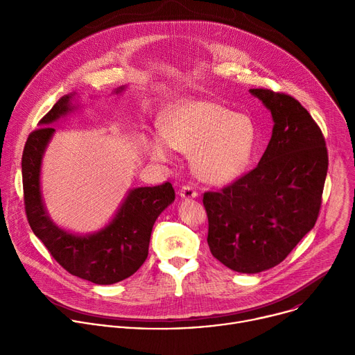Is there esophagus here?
I'll return each mask as SVG.
<instances>
[{
  "label": "esophagus",
  "mask_w": 355,
  "mask_h": 355,
  "mask_svg": "<svg viewBox=\"0 0 355 355\" xmlns=\"http://www.w3.org/2000/svg\"><path fill=\"white\" fill-rule=\"evenodd\" d=\"M180 195H181L182 198H185V199H188V198H196V196H198V191H196V188H195L193 185L187 184V185H182V187H181Z\"/></svg>",
  "instance_id": "1"
}]
</instances>
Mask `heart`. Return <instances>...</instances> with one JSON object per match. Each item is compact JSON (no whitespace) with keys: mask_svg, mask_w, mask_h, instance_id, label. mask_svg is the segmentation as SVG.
Segmentation results:
<instances>
[{"mask_svg":"<svg viewBox=\"0 0 355 355\" xmlns=\"http://www.w3.org/2000/svg\"><path fill=\"white\" fill-rule=\"evenodd\" d=\"M254 126L250 118L207 101H185L171 105L162 121V135L148 140V153L157 162L171 156V147L192 155V168L202 180L225 184L247 167Z\"/></svg>","mask_w":355,"mask_h":355,"instance_id":"1","label":"heart"}]
</instances>
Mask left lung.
<instances>
[{"label": "left lung", "mask_w": 355, "mask_h": 355, "mask_svg": "<svg viewBox=\"0 0 355 355\" xmlns=\"http://www.w3.org/2000/svg\"><path fill=\"white\" fill-rule=\"evenodd\" d=\"M250 92L271 111V140L254 170L202 199L212 256L243 274L275 267L313 229L329 166L324 136L299 101L266 88Z\"/></svg>", "instance_id": "left-lung-1"}]
</instances>
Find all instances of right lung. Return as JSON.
I'll list each match as a JSON object with an SVG mask.
<instances>
[{
    "label": "right lung",
    "instance_id": "right-lung-1",
    "mask_svg": "<svg viewBox=\"0 0 355 355\" xmlns=\"http://www.w3.org/2000/svg\"><path fill=\"white\" fill-rule=\"evenodd\" d=\"M71 96H62L40 119L42 128L28 136L22 153L25 212L32 232L67 272L98 285H111L133 275L146 261L151 229L175 199V192L170 182L135 188L112 222L88 236L69 233L50 220L40 195L42 156L55 133L50 123L73 110Z\"/></svg>",
    "mask_w": 355,
    "mask_h": 355
}]
</instances>
